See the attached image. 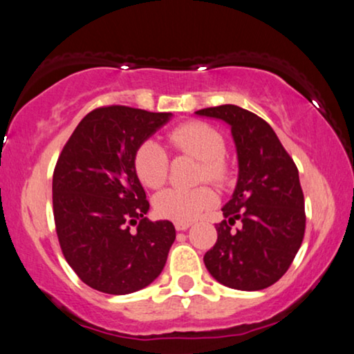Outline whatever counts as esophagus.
Masks as SVG:
<instances>
[{
  "mask_svg": "<svg viewBox=\"0 0 354 354\" xmlns=\"http://www.w3.org/2000/svg\"><path fill=\"white\" fill-rule=\"evenodd\" d=\"M176 231H186V229L191 227V223H175Z\"/></svg>",
  "mask_w": 354,
  "mask_h": 354,
  "instance_id": "34e87169",
  "label": "esophagus"
}]
</instances>
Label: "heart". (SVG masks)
<instances>
[{
  "label": "heart",
  "mask_w": 354,
  "mask_h": 354,
  "mask_svg": "<svg viewBox=\"0 0 354 354\" xmlns=\"http://www.w3.org/2000/svg\"><path fill=\"white\" fill-rule=\"evenodd\" d=\"M170 142L178 152L201 160L198 179L221 184L229 176L225 160L226 141L223 134L202 122H189L170 133ZM170 158L162 144L147 139L134 153V170L144 186L158 189L165 184ZM216 202L215 194L205 186L196 189H167L153 198V208L160 218L175 223H191Z\"/></svg>",
  "instance_id": "1"
}]
</instances>
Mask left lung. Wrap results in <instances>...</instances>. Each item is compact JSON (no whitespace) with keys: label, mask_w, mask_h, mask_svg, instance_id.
I'll use <instances>...</instances> for the list:
<instances>
[{"label":"left lung","mask_w":354,"mask_h":354,"mask_svg":"<svg viewBox=\"0 0 354 354\" xmlns=\"http://www.w3.org/2000/svg\"><path fill=\"white\" fill-rule=\"evenodd\" d=\"M231 128L239 175L231 201L215 226L216 243L203 257L223 286L261 290L292 265L305 236V198L295 163L268 123L245 109L226 104L196 112ZM241 220L239 230L230 226Z\"/></svg>","instance_id":"1"}]
</instances>
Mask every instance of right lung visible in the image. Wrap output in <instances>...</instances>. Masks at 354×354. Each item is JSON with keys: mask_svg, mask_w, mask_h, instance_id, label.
Segmentation results:
<instances>
[{"mask_svg": "<svg viewBox=\"0 0 354 354\" xmlns=\"http://www.w3.org/2000/svg\"><path fill=\"white\" fill-rule=\"evenodd\" d=\"M171 117L125 106L96 109L57 158L53 208L59 243L77 276L99 292H138L165 266L176 231L171 221L146 218L134 153Z\"/></svg>", "mask_w": 354, "mask_h": 354, "instance_id": "1", "label": "right lung"}]
</instances>
